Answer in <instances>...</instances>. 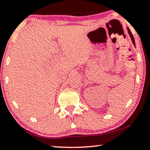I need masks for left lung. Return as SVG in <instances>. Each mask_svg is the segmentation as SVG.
I'll return each instance as SVG.
<instances>
[{
	"label": "left lung",
	"mask_w": 150,
	"mask_h": 150,
	"mask_svg": "<svg viewBox=\"0 0 150 150\" xmlns=\"http://www.w3.org/2000/svg\"><path fill=\"white\" fill-rule=\"evenodd\" d=\"M127 30H128V34H129V35H130V38H131V40H132V43H133V45H134V46H135V42H134V39L133 36H132V33H131V32H130V29H129V28H127Z\"/></svg>",
	"instance_id": "8db88e82"
}]
</instances>
